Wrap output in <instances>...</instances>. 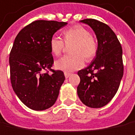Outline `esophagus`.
Here are the masks:
<instances>
[{
	"mask_svg": "<svg viewBox=\"0 0 135 135\" xmlns=\"http://www.w3.org/2000/svg\"><path fill=\"white\" fill-rule=\"evenodd\" d=\"M70 76V74L69 73H67V72H65V76L66 79H68Z\"/></svg>",
	"mask_w": 135,
	"mask_h": 135,
	"instance_id": "1",
	"label": "esophagus"
}]
</instances>
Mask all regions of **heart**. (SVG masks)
Listing matches in <instances>:
<instances>
[{"mask_svg": "<svg viewBox=\"0 0 135 135\" xmlns=\"http://www.w3.org/2000/svg\"><path fill=\"white\" fill-rule=\"evenodd\" d=\"M64 40L59 36L54 35L50 39V47L54 56H59L67 44H73L70 47L72 54L65 56L55 62L57 69L65 72H71L82 68L85 65V59L91 61L97 53V43L91 36L90 32L81 25H75L63 31Z\"/></svg>", "mask_w": 135, "mask_h": 135, "instance_id": "1", "label": "heart"}]
</instances>
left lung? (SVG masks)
I'll use <instances>...</instances> for the list:
<instances>
[{
	"mask_svg": "<svg viewBox=\"0 0 135 135\" xmlns=\"http://www.w3.org/2000/svg\"><path fill=\"white\" fill-rule=\"evenodd\" d=\"M80 22L90 26L96 34L97 53L91 64L78 71L77 94L90 108L107 105L116 94L123 76V50L115 33L107 24L95 19Z\"/></svg>",
	"mask_w": 135,
	"mask_h": 135,
	"instance_id": "left-lung-1",
	"label": "left lung"
}]
</instances>
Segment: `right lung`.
I'll return each instance as SVG.
<instances>
[{
  "label": "right lung",
  "instance_id": "add662e5",
  "mask_svg": "<svg viewBox=\"0 0 135 135\" xmlns=\"http://www.w3.org/2000/svg\"><path fill=\"white\" fill-rule=\"evenodd\" d=\"M67 23L35 21L19 32L13 43L9 54L12 86L20 100L32 110L42 111L53 105L65 79L61 70L51 69L50 39ZM47 69L53 74H49Z\"/></svg>",
  "mask_w": 135,
  "mask_h": 135
}]
</instances>
